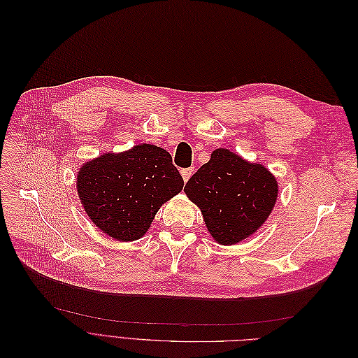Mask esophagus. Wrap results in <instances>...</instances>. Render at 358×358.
<instances>
[{
	"label": "esophagus",
	"mask_w": 358,
	"mask_h": 358,
	"mask_svg": "<svg viewBox=\"0 0 358 358\" xmlns=\"http://www.w3.org/2000/svg\"><path fill=\"white\" fill-rule=\"evenodd\" d=\"M192 173H194V169L191 167V169H183V170H180V175H182V178H183V182H188V179L192 176Z\"/></svg>",
	"instance_id": "obj_1"
}]
</instances>
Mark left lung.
<instances>
[{
  "mask_svg": "<svg viewBox=\"0 0 358 358\" xmlns=\"http://www.w3.org/2000/svg\"><path fill=\"white\" fill-rule=\"evenodd\" d=\"M183 191L200 208L216 243L229 246L252 236L266 222L278 200V180L263 164L220 148Z\"/></svg>",
  "mask_w": 358,
  "mask_h": 358,
  "instance_id": "8db88e82",
  "label": "left lung"
}]
</instances>
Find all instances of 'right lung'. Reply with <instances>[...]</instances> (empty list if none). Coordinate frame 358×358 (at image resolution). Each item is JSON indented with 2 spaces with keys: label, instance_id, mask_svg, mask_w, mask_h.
<instances>
[{
  "label": "right lung",
  "instance_id": "1",
  "mask_svg": "<svg viewBox=\"0 0 358 358\" xmlns=\"http://www.w3.org/2000/svg\"><path fill=\"white\" fill-rule=\"evenodd\" d=\"M76 188L90 220L115 241L146 234L157 212L183 188L171 155L155 145H136L86 161Z\"/></svg>",
  "mask_w": 358,
  "mask_h": 358
}]
</instances>
